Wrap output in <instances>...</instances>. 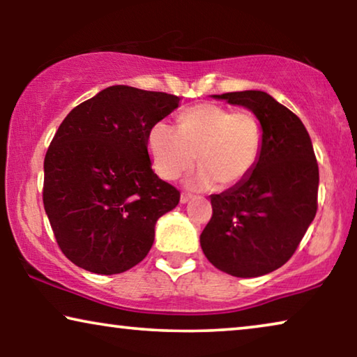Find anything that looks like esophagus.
<instances>
[{"label": "esophagus", "instance_id": "obj_1", "mask_svg": "<svg viewBox=\"0 0 357 357\" xmlns=\"http://www.w3.org/2000/svg\"><path fill=\"white\" fill-rule=\"evenodd\" d=\"M192 198H193L192 193L183 192L182 195H180V202H182V203H187V202H190V199H192Z\"/></svg>", "mask_w": 357, "mask_h": 357}]
</instances>
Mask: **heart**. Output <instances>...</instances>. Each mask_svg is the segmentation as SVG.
<instances>
[{
  "instance_id": "obj_1",
  "label": "heart",
  "mask_w": 357,
  "mask_h": 357,
  "mask_svg": "<svg viewBox=\"0 0 357 357\" xmlns=\"http://www.w3.org/2000/svg\"><path fill=\"white\" fill-rule=\"evenodd\" d=\"M263 149V126L250 110H231L218 104H197L177 116V131L155 123L148 135L154 170L165 180L187 174L198 159L193 183L232 188L255 170Z\"/></svg>"
}]
</instances>
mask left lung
Segmentation results:
<instances>
[{
	"label": "left lung",
	"instance_id": "left-lung-1",
	"mask_svg": "<svg viewBox=\"0 0 357 357\" xmlns=\"http://www.w3.org/2000/svg\"><path fill=\"white\" fill-rule=\"evenodd\" d=\"M250 109L261 121L263 149L245 182L211 195L213 216L199 236L218 270L237 278L284 265L314 221L319 164L299 116L263 91L216 96Z\"/></svg>",
	"mask_w": 357,
	"mask_h": 357
}]
</instances>
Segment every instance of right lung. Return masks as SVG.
Listing matches in <instances>:
<instances>
[{"label": "right lung", "mask_w": 357, "mask_h": 357, "mask_svg": "<svg viewBox=\"0 0 357 357\" xmlns=\"http://www.w3.org/2000/svg\"><path fill=\"white\" fill-rule=\"evenodd\" d=\"M167 92L110 86L75 107L43 160V206L68 260L97 275L148 255L180 192L151 167L148 135L178 107Z\"/></svg>", "instance_id": "obj_1"}]
</instances>
